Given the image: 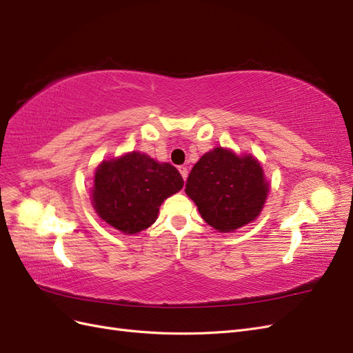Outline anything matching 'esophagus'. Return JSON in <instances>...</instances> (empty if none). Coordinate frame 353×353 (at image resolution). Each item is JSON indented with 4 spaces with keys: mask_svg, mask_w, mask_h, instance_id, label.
<instances>
[{
    "mask_svg": "<svg viewBox=\"0 0 353 353\" xmlns=\"http://www.w3.org/2000/svg\"><path fill=\"white\" fill-rule=\"evenodd\" d=\"M178 169H179V172H181V175H183L184 181H185V179H187V175H188V169H187V166H179Z\"/></svg>",
    "mask_w": 353,
    "mask_h": 353,
    "instance_id": "esophagus-1",
    "label": "esophagus"
}]
</instances>
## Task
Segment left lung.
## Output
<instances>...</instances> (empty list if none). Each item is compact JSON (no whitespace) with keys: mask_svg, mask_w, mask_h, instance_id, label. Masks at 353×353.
Instances as JSON below:
<instances>
[{"mask_svg":"<svg viewBox=\"0 0 353 353\" xmlns=\"http://www.w3.org/2000/svg\"><path fill=\"white\" fill-rule=\"evenodd\" d=\"M268 190L258 159L237 156L223 147L203 154L185 184L201 218L221 232L239 230L258 218Z\"/></svg>","mask_w":353,"mask_h":353,"instance_id":"1","label":"left lung"}]
</instances>
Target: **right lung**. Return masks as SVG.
<instances>
[{
  "mask_svg": "<svg viewBox=\"0 0 353 353\" xmlns=\"http://www.w3.org/2000/svg\"><path fill=\"white\" fill-rule=\"evenodd\" d=\"M183 185L175 166L132 152L100 163L94 175L92 206L113 228L137 234L152 225L163 200Z\"/></svg>",
  "mask_w": 353,
  "mask_h": 353,
  "instance_id": "add662e5",
  "label": "right lung"
}]
</instances>
